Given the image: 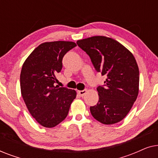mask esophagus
Listing matches in <instances>:
<instances>
[{
  "label": "esophagus",
  "mask_w": 158,
  "mask_h": 158,
  "mask_svg": "<svg viewBox=\"0 0 158 158\" xmlns=\"http://www.w3.org/2000/svg\"><path fill=\"white\" fill-rule=\"evenodd\" d=\"M86 93H87V90H77V94H78L80 96H83Z\"/></svg>",
  "instance_id": "esophagus-1"
}]
</instances>
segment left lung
<instances>
[{"instance_id":"obj_1","label":"left lung","mask_w":158,"mask_h":158,"mask_svg":"<svg viewBox=\"0 0 158 158\" xmlns=\"http://www.w3.org/2000/svg\"><path fill=\"white\" fill-rule=\"evenodd\" d=\"M89 56L95 69L106 79L98 86V102L90 106L92 116L103 124L122 121L130 111L139 94V72L132 53L117 41L103 36L77 40Z\"/></svg>"}]
</instances>
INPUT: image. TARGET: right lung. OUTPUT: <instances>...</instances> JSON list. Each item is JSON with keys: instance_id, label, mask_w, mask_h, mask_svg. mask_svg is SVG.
<instances>
[{"instance_id": "1", "label": "right lung", "mask_w": 158, "mask_h": 158, "mask_svg": "<svg viewBox=\"0 0 158 158\" xmlns=\"http://www.w3.org/2000/svg\"><path fill=\"white\" fill-rule=\"evenodd\" d=\"M76 47L73 42H44L23 62L20 75L21 96L31 115L42 126L52 128L68 116L76 91L55 85L62 58Z\"/></svg>"}]
</instances>
